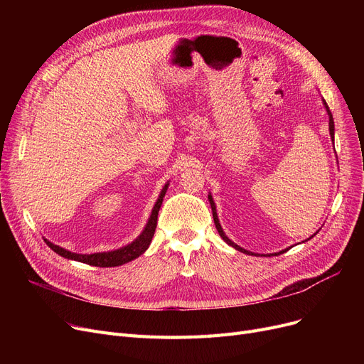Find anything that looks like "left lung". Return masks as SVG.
Masks as SVG:
<instances>
[{"label": "left lung", "instance_id": "left-lung-1", "mask_svg": "<svg viewBox=\"0 0 364 364\" xmlns=\"http://www.w3.org/2000/svg\"><path fill=\"white\" fill-rule=\"evenodd\" d=\"M323 103H324V106H326V110H328V114H329V132H331V137L333 139V132H335V125H333V117H332V113H331V110H329V106L326 105V102L323 100ZM208 199H209V203H211V208H213V217H214V223H215V227H217V230H218V233H220V236L230 245V246H233L235 250H237V251H240V252H243V254H251V252H247L246 250H243V247H240V246H237L236 243H233L230 239H228L225 235H224V232H223V228H221V225H220V221H218V217H217V211H215V203H214V200H213V198H211V195L208 196ZM313 237V236H311ZM288 250H284V251H280V252H277V254H272V255H280V254H283V252H286ZM254 255V254H252ZM272 255H269V257H272Z\"/></svg>", "mask_w": 364, "mask_h": 364}]
</instances>
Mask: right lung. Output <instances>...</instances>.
Masks as SVG:
<instances>
[{"mask_svg": "<svg viewBox=\"0 0 364 364\" xmlns=\"http://www.w3.org/2000/svg\"><path fill=\"white\" fill-rule=\"evenodd\" d=\"M166 188H168V184L162 188L161 192V196L158 199V202L155 203V208H153L151 211V215L149 218V223L146 225V228L143 230V233L140 235L139 239H136V242H132L131 245L125 246V247H121V250L118 251H112V252H103V254H90V255H81V254H73V252H69L66 250H63V247L57 246V245H53L51 242L46 240V243L51 247V250L59 254L68 259H73V261H80V262H85L88 265H94V267H118V265H122L125 262H129L132 261L134 258L140 257L151 242V237L153 235H155V228H156V223H158V213H159V208L162 205V200H164V196L166 193Z\"/></svg>", "mask_w": 364, "mask_h": 364, "instance_id": "right-lung-1", "label": "right lung"}]
</instances>
